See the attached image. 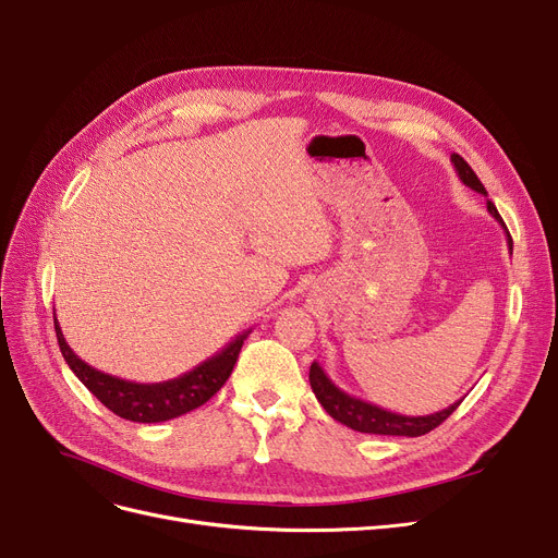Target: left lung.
Segmentation results:
<instances>
[{
  "label": "left lung",
  "instance_id": "8db88e82",
  "mask_svg": "<svg viewBox=\"0 0 558 558\" xmlns=\"http://www.w3.org/2000/svg\"><path fill=\"white\" fill-rule=\"evenodd\" d=\"M451 162L456 167V172H459V179L468 185V189L486 195V189L482 185V181L477 179V174L472 172V167L459 154H451ZM486 209L505 228L502 218L492 199H486ZM505 232H508V228H505ZM508 244L512 248L510 232H508ZM310 384H312V391H314L316 400L320 402V408H324L335 421H340V424L349 426L351 430L373 433V435H404V437L426 435L433 428L440 426L442 421L461 404V400H459V402L449 404L447 410L426 414V416H404V414L388 412L384 408H377V404H373V402H365L361 398H353V396L344 393L342 388H337L332 384V379L324 373V367H320L316 361L310 367Z\"/></svg>",
  "mask_w": 558,
  "mask_h": 558
}]
</instances>
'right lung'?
<instances>
[{"label":"right lung","mask_w":558,"mask_h":558,"mask_svg":"<svg viewBox=\"0 0 558 558\" xmlns=\"http://www.w3.org/2000/svg\"><path fill=\"white\" fill-rule=\"evenodd\" d=\"M248 332L251 330H244L242 335L234 337L230 344H226L221 351H218L216 356L199 363L197 367L191 369V373H185L177 379L160 381V384H137L121 377H111L107 373H99V369H95L86 361H81L70 349V344H66L56 318L58 344L66 365L72 367V373L99 402L105 404V408H109L121 418L137 421V424H158V421H170L185 412L197 410L199 404H205L218 388L228 381Z\"/></svg>","instance_id":"1"}]
</instances>
